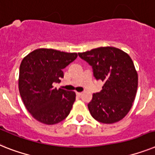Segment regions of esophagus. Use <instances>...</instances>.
Listing matches in <instances>:
<instances>
[{
	"instance_id": "obj_1",
	"label": "esophagus",
	"mask_w": 155,
	"mask_h": 155,
	"mask_svg": "<svg viewBox=\"0 0 155 155\" xmlns=\"http://www.w3.org/2000/svg\"><path fill=\"white\" fill-rule=\"evenodd\" d=\"M76 94L78 96H81L82 95V93H80V92H76Z\"/></svg>"
}]
</instances>
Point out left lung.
<instances>
[{"instance_id":"obj_1","label":"left lung","mask_w":155,"mask_h":155,"mask_svg":"<svg viewBox=\"0 0 155 155\" xmlns=\"http://www.w3.org/2000/svg\"><path fill=\"white\" fill-rule=\"evenodd\" d=\"M93 66L97 80L104 82L88 104L93 118L114 124L124 118L132 107L138 88V74L131 57L114 47H101L78 53Z\"/></svg>"}]
</instances>
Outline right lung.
Masks as SVG:
<instances>
[{
  "label": "right lung",
  "mask_w": 155,
  "mask_h": 155,
  "mask_svg": "<svg viewBox=\"0 0 155 155\" xmlns=\"http://www.w3.org/2000/svg\"><path fill=\"white\" fill-rule=\"evenodd\" d=\"M78 57L77 53L39 48L29 53L20 63L19 91L24 106L37 121L56 124L70 114L76 93L53 84L63 78L64 69Z\"/></svg>",
  "instance_id": "1"
}]
</instances>
